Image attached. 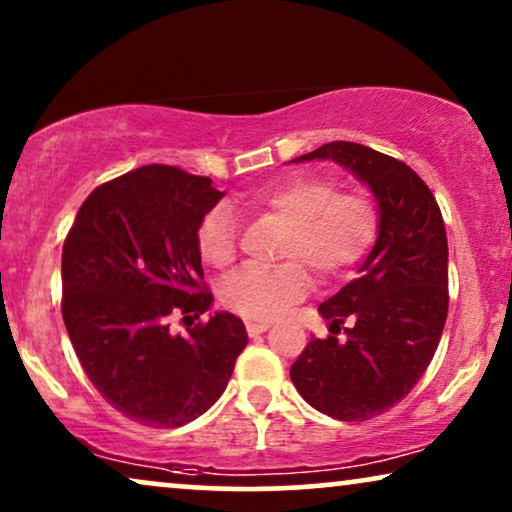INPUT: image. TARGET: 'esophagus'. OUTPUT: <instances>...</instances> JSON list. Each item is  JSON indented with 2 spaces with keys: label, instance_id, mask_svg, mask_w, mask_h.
I'll return each mask as SVG.
<instances>
[{
  "label": "esophagus",
  "instance_id": "obj_1",
  "mask_svg": "<svg viewBox=\"0 0 512 512\" xmlns=\"http://www.w3.org/2000/svg\"><path fill=\"white\" fill-rule=\"evenodd\" d=\"M270 328V324L268 321H247V333H249V338H256V335H261V333H265Z\"/></svg>",
  "mask_w": 512,
  "mask_h": 512
}]
</instances>
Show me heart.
<instances>
[{
  "instance_id": "b5f03b06",
  "label": "heart",
  "mask_w": 512,
  "mask_h": 512,
  "mask_svg": "<svg viewBox=\"0 0 512 512\" xmlns=\"http://www.w3.org/2000/svg\"><path fill=\"white\" fill-rule=\"evenodd\" d=\"M249 212L277 216L289 223L279 268H247L221 284L219 298L226 310L244 319L268 321L298 303L310 289V270L319 279H338L354 268L373 247L380 228V209L366 191H340L333 177L305 174L240 200ZM240 233L226 207L205 214L198 226L202 261L216 270L235 263Z\"/></svg>"
}]
</instances>
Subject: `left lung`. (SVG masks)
<instances>
[{
    "instance_id": "8db88e82",
    "label": "left lung",
    "mask_w": 512,
    "mask_h": 512,
    "mask_svg": "<svg viewBox=\"0 0 512 512\" xmlns=\"http://www.w3.org/2000/svg\"><path fill=\"white\" fill-rule=\"evenodd\" d=\"M335 160L370 186L380 228L359 277L319 305L328 338H312L291 366L298 394L340 422H366L410 394L436 354L447 319V233L429 186L403 163L356 142L293 158ZM345 320L346 340L337 333Z\"/></svg>"
}]
</instances>
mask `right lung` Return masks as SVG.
I'll use <instances>...</instances> for the list:
<instances>
[{
	"label": "right lung",
	"mask_w": 512,
	"mask_h": 512,
	"mask_svg": "<svg viewBox=\"0 0 512 512\" xmlns=\"http://www.w3.org/2000/svg\"><path fill=\"white\" fill-rule=\"evenodd\" d=\"M223 198L209 177L144 165L97 186L62 244V319L81 368L111 408L177 429L219 401L247 347L242 319L212 305L198 226Z\"/></svg>",
	"instance_id": "1"
}]
</instances>
